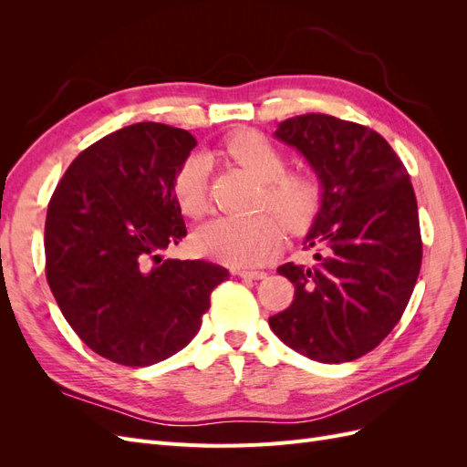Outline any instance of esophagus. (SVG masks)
I'll list each match as a JSON object with an SVG mask.
<instances>
[{"label": "esophagus", "instance_id": "obj_1", "mask_svg": "<svg viewBox=\"0 0 467 467\" xmlns=\"http://www.w3.org/2000/svg\"><path fill=\"white\" fill-rule=\"evenodd\" d=\"M234 275L242 276V278H251V280H263L266 276L265 271H249V268H237Z\"/></svg>", "mask_w": 467, "mask_h": 467}]
</instances>
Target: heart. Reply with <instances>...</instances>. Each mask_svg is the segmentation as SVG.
I'll use <instances>...</instances> for the list:
<instances>
[{"label": "heart", "mask_w": 467, "mask_h": 467, "mask_svg": "<svg viewBox=\"0 0 467 467\" xmlns=\"http://www.w3.org/2000/svg\"><path fill=\"white\" fill-rule=\"evenodd\" d=\"M223 151L263 182L261 206L275 210L290 230L312 222L323 196L317 173L309 169L286 171L285 151L253 130L225 140ZM208 169L202 153H189L177 167L173 194L189 216L202 214L208 206ZM279 221L266 212L249 218L214 216L192 232V247L204 257L232 266L263 265L285 244V225Z\"/></svg>", "instance_id": "b5f03b06"}]
</instances>
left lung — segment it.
<instances>
[{
	"mask_svg": "<svg viewBox=\"0 0 467 467\" xmlns=\"http://www.w3.org/2000/svg\"><path fill=\"white\" fill-rule=\"evenodd\" d=\"M275 136L312 165L323 196L306 235L317 263L278 266L296 292L268 325L307 358L350 362L384 341L413 294L422 242L411 179L368 126L309 112Z\"/></svg>",
	"mask_w": 467,
	"mask_h": 467,
	"instance_id": "1",
	"label": "left lung"
}]
</instances>
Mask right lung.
Listing matches in <instances>:
<instances>
[{"label":"right lung","instance_id":"add662e5","mask_svg":"<svg viewBox=\"0 0 467 467\" xmlns=\"http://www.w3.org/2000/svg\"><path fill=\"white\" fill-rule=\"evenodd\" d=\"M194 146L173 126H126L83 150L48 202V286L81 341L110 362L150 366L187 347L230 276L161 257L187 235L173 177Z\"/></svg>","mask_w":467,"mask_h":467}]
</instances>
